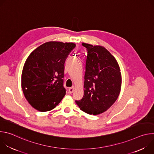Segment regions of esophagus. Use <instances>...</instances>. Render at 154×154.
Wrapping results in <instances>:
<instances>
[{"mask_svg": "<svg viewBox=\"0 0 154 154\" xmlns=\"http://www.w3.org/2000/svg\"><path fill=\"white\" fill-rule=\"evenodd\" d=\"M74 90H75V88L74 87V86H72V87H71V88H69V93H70V94H71V93H72L73 92H74Z\"/></svg>", "mask_w": 154, "mask_h": 154, "instance_id": "esophagus-1", "label": "esophagus"}]
</instances>
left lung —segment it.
I'll use <instances>...</instances> for the list:
<instances>
[{"label":"left lung","instance_id":"obj_1","mask_svg":"<svg viewBox=\"0 0 154 154\" xmlns=\"http://www.w3.org/2000/svg\"><path fill=\"white\" fill-rule=\"evenodd\" d=\"M88 51L83 98L75 102L81 110L97 115L106 111L117 100L122 76L115 58L101 46L82 43Z\"/></svg>","mask_w":154,"mask_h":154}]
</instances>
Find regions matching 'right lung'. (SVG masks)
I'll list each match as a JSON object with an SVG mask.
<instances>
[{"mask_svg": "<svg viewBox=\"0 0 154 154\" xmlns=\"http://www.w3.org/2000/svg\"><path fill=\"white\" fill-rule=\"evenodd\" d=\"M75 47L73 42L49 41L35 49L27 58L21 87L28 102L38 111L52 110L65 96L64 64Z\"/></svg>", "mask_w": 154, "mask_h": 154, "instance_id": "right-lung-1", "label": "right lung"}]
</instances>
